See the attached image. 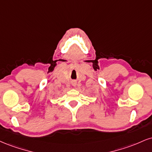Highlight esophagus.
Masks as SVG:
<instances>
[{
    "mask_svg": "<svg viewBox=\"0 0 152 152\" xmlns=\"http://www.w3.org/2000/svg\"><path fill=\"white\" fill-rule=\"evenodd\" d=\"M72 84L74 85V86H76V81H74V82H73V83H72Z\"/></svg>",
    "mask_w": 152,
    "mask_h": 152,
    "instance_id": "obj_1",
    "label": "esophagus"
}]
</instances>
